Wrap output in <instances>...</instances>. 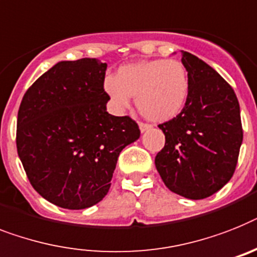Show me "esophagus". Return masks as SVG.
<instances>
[{
  "instance_id": "obj_1",
  "label": "esophagus",
  "mask_w": 257,
  "mask_h": 257,
  "mask_svg": "<svg viewBox=\"0 0 257 257\" xmlns=\"http://www.w3.org/2000/svg\"><path fill=\"white\" fill-rule=\"evenodd\" d=\"M139 128H141V133H146L147 130H151L152 126H151V124L142 123V122H139Z\"/></svg>"
}]
</instances>
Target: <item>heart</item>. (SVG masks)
<instances>
[{
  "instance_id": "heart-1",
  "label": "heart",
  "mask_w": 257,
  "mask_h": 257,
  "mask_svg": "<svg viewBox=\"0 0 257 257\" xmlns=\"http://www.w3.org/2000/svg\"><path fill=\"white\" fill-rule=\"evenodd\" d=\"M103 92L115 111H123L137 95L139 111L152 122H168L181 113L190 81L179 60L152 59L122 65L116 76H106Z\"/></svg>"
}]
</instances>
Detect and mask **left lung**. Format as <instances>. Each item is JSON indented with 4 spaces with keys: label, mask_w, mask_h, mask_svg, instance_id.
I'll use <instances>...</instances> for the list:
<instances>
[{
    "label": "left lung",
    "mask_w": 257,
    "mask_h": 257,
    "mask_svg": "<svg viewBox=\"0 0 257 257\" xmlns=\"http://www.w3.org/2000/svg\"><path fill=\"white\" fill-rule=\"evenodd\" d=\"M190 89L185 107L159 128L165 146L155 165L171 192L202 200L234 175L243 142L240 107L234 89L214 68L181 51Z\"/></svg>",
    "instance_id": "8db88e82"
}]
</instances>
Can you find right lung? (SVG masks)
<instances>
[{
	"label": "right lung",
	"instance_id": "add662e5",
	"mask_svg": "<svg viewBox=\"0 0 257 257\" xmlns=\"http://www.w3.org/2000/svg\"><path fill=\"white\" fill-rule=\"evenodd\" d=\"M107 64L59 61L27 89L17 151L31 185L56 206L90 207L107 194L120 151L141 137L137 122L107 113Z\"/></svg>",
	"mask_w": 257,
	"mask_h": 257
}]
</instances>
